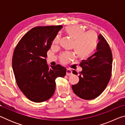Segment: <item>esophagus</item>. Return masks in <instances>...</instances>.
Returning a JSON list of instances; mask_svg holds the SVG:
<instances>
[{
  "instance_id": "esophagus-1",
  "label": "esophagus",
  "mask_w": 125,
  "mask_h": 125,
  "mask_svg": "<svg viewBox=\"0 0 125 125\" xmlns=\"http://www.w3.org/2000/svg\"><path fill=\"white\" fill-rule=\"evenodd\" d=\"M72 74V71L70 69H67V71H66V75L68 76H69V75H71Z\"/></svg>"
}]
</instances>
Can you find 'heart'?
Masks as SVG:
<instances>
[{
	"label": "heart",
	"mask_w": 125,
	"mask_h": 125,
	"mask_svg": "<svg viewBox=\"0 0 125 125\" xmlns=\"http://www.w3.org/2000/svg\"><path fill=\"white\" fill-rule=\"evenodd\" d=\"M65 33L74 41L73 48L78 58L84 59L94 52L98 46V36L94 31L85 32L82 27L77 25H70L65 28ZM60 36H56L53 40L52 45L57 46L60 42ZM74 58L73 52H65L60 56V62L67 64Z\"/></svg>",
	"instance_id": "1"
}]
</instances>
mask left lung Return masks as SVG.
Segmentation results:
<instances>
[{
	"label": "left lung",
	"instance_id": "obj_1",
	"mask_svg": "<svg viewBox=\"0 0 125 125\" xmlns=\"http://www.w3.org/2000/svg\"><path fill=\"white\" fill-rule=\"evenodd\" d=\"M98 39L96 52L80 63L83 70L79 73V81L72 86L75 95L84 100H92L100 95L111 78L113 63L111 50L102 35H99ZM73 73L78 74L75 71Z\"/></svg>",
	"mask_w": 125,
	"mask_h": 125
}]
</instances>
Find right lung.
Segmentation results:
<instances>
[{
    "instance_id": "1",
    "label": "right lung",
    "mask_w": 125,
    "mask_h": 125,
    "mask_svg": "<svg viewBox=\"0 0 125 125\" xmlns=\"http://www.w3.org/2000/svg\"><path fill=\"white\" fill-rule=\"evenodd\" d=\"M62 25L37 26L24 35L15 48L12 66L20 90L30 100L41 103L51 98L55 80L64 77L66 69L57 64L50 68L46 58Z\"/></svg>"
}]
</instances>
